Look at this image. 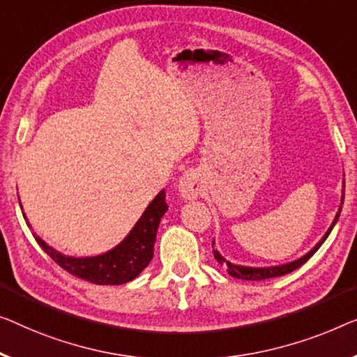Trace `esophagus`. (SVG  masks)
Listing matches in <instances>:
<instances>
[{"label": "esophagus", "instance_id": "obj_1", "mask_svg": "<svg viewBox=\"0 0 357 357\" xmlns=\"http://www.w3.org/2000/svg\"><path fill=\"white\" fill-rule=\"evenodd\" d=\"M202 185L199 183V179L194 173H188L184 174L183 178L179 181V194L184 197V199H197L200 195Z\"/></svg>", "mask_w": 357, "mask_h": 357}]
</instances>
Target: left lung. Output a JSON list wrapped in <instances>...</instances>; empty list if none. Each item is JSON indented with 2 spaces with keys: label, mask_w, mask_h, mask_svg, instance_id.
I'll return each instance as SVG.
<instances>
[{
  "label": "left lung",
  "mask_w": 357,
  "mask_h": 357,
  "mask_svg": "<svg viewBox=\"0 0 357 357\" xmlns=\"http://www.w3.org/2000/svg\"><path fill=\"white\" fill-rule=\"evenodd\" d=\"M343 200H344V190L342 194V205H343ZM342 205H340V208L337 211V215H335V220L331 225V227H328L327 232L324 234V237L319 241L314 247H312L310 252H307L306 255H303L301 258L295 259V261H290V263H285V264H279V266H269V268H250V266H241V264H234L231 261H227V259L222 257V255L218 252V250H213V255H215V259L218 263H220L221 266H226L227 268V273H229V275H232V278L236 279H242V280H264V279H271V278H279V275H284V274H289L291 273V271H295L300 268L301 264H305L307 259H310L312 255H314L319 247L322 245L324 242H326V238L328 237V234L332 232L333 226L337 225L338 218H340V213H342ZM213 248H215V241H213Z\"/></svg>",
  "instance_id": "obj_1"
}]
</instances>
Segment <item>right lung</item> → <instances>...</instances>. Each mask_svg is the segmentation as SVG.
Segmentation results:
<instances>
[{
  "label": "right lung",
  "mask_w": 357,
  "mask_h": 357,
  "mask_svg": "<svg viewBox=\"0 0 357 357\" xmlns=\"http://www.w3.org/2000/svg\"><path fill=\"white\" fill-rule=\"evenodd\" d=\"M20 204V200H19ZM168 210L165 200V190L158 192L155 199L149 204L135 227L119 245L98 257H67L35 236L38 245L54 259V261L75 278L98 285H121L137 278L147 268L153 257L158 225L162 216ZM26 220V216L24 215ZM30 227V222L26 221Z\"/></svg>",
  "instance_id": "1"
}]
</instances>
